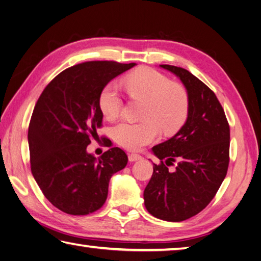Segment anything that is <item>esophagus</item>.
<instances>
[{"mask_svg":"<svg viewBox=\"0 0 261 261\" xmlns=\"http://www.w3.org/2000/svg\"><path fill=\"white\" fill-rule=\"evenodd\" d=\"M141 159H143L140 154H136V153H129L128 154V160L130 162H135V161H138L141 160Z\"/></svg>","mask_w":261,"mask_h":261,"instance_id":"34e87169","label":"esophagus"}]
</instances>
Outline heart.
Masks as SVG:
<instances>
[{
  "label": "heart",
  "mask_w": 261,
  "mask_h": 261,
  "mask_svg": "<svg viewBox=\"0 0 261 261\" xmlns=\"http://www.w3.org/2000/svg\"><path fill=\"white\" fill-rule=\"evenodd\" d=\"M124 87L132 99L143 100L138 123L121 121L111 129L117 144L130 151L142 150L160 134H173L187 119L189 95L179 83L171 82L167 75L150 67H141L124 79ZM99 108L108 120H115L123 108L118 89L109 83L101 90Z\"/></svg>",
  "instance_id": "b5f03b06"
}]
</instances>
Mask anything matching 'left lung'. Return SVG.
I'll return each mask as SVG.
<instances>
[{"instance_id":"left-lung-1","label":"left lung","mask_w":261,"mask_h":261,"mask_svg":"<svg viewBox=\"0 0 261 261\" xmlns=\"http://www.w3.org/2000/svg\"><path fill=\"white\" fill-rule=\"evenodd\" d=\"M160 66L181 80L189 111L177 134L152 147L160 163H153L144 204L156 219L181 222L203 211L221 187L230 161V126L219 99L205 83L185 68ZM174 162L177 167L169 172Z\"/></svg>"}]
</instances>
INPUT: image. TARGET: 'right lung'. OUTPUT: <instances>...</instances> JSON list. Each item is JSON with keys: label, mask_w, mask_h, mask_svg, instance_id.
<instances>
[{"label": "right lung", "mask_w": 261, "mask_h": 261, "mask_svg": "<svg viewBox=\"0 0 261 261\" xmlns=\"http://www.w3.org/2000/svg\"><path fill=\"white\" fill-rule=\"evenodd\" d=\"M135 63L92 61L68 67L48 83L31 116L28 142L30 167L42 194L66 214L88 215L102 207L111 175L128 161L119 147L99 159L87 152L98 136L103 115L99 95L108 82Z\"/></svg>", "instance_id": "right-lung-1"}]
</instances>
